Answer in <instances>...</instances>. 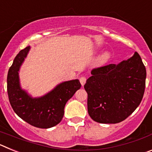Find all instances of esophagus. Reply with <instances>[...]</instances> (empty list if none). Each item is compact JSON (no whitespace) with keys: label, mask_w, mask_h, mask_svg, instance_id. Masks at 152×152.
<instances>
[{"label":"esophagus","mask_w":152,"mask_h":152,"mask_svg":"<svg viewBox=\"0 0 152 152\" xmlns=\"http://www.w3.org/2000/svg\"><path fill=\"white\" fill-rule=\"evenodd\" d=\"M86 80H87V79H86L85 77H80V82L82 86L84 85V84L86 83Z\"/></svg>","instance_id":"esophagus-1"}]
</instances>
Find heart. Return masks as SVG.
I'll use <instances>...</instances> for the list:
<instances>
[{
	"label": "heart",
	"mask_w": 152,
	"mask_h": 152,
	"mask_svg": "<svg viewBox=\"0 0 152 152\" xmlns=\"http://www.w3.org/2000/svg\"><path fill=\"white\" fill-rule=\"evenodd\" d=\"M107 58H108V55H107V54H104L101 57V59L102 60H105V59H107Z\"/></svg>",
	"instance_id": "obj_1"
}]
</instances>
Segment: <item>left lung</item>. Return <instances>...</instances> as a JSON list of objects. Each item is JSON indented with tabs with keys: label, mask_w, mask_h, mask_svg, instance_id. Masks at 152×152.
Segmentation results:
<instances>
[{
	"label": "left lung",
	"mask_w": 152,
	"mask_h": 152,
	"mask_svg": "<svg viewBox=\"0 0 152 152\" xmlns=\"http://www.w3.org/2000/svg\"><path fill=\"white\" fill-rule=\"evenodd\" d=\"M91 75L84 87L93 120L120 123L139 107L145 88L146 69L138 52L116 65L94 68Z\"/></svg>",
	"instance_id": "obj_1"
}]
</instances>
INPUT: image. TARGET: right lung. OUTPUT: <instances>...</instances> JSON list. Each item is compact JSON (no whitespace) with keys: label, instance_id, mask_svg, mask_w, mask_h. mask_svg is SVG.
I'll list each match as a JSON object with an SVG mask.
<instances>
[{"label":"right lung","instance_id":"right-lung-1","mask_svg":"<svg viewBox=\"0 0 152 152\" xmlns=\"http://www.w3.org/2000/svg\"><path fill=\"white\" fill-rule=\"evenodd\" d=\"M29 49L27 46L19 52L9 68L7 79L9 101L13 111L24 121L37 128H51L61 121L64 106L81 84L78 80L65 81L45 96L31 97L20 88L18 75Z\"/></svg>","mask_w":152,"mask_h":152}]
</instances>
